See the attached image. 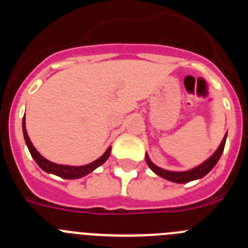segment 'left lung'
I'll return each instance as SVG.
<instances>
[{
  "instance_id": "left-lung-1",
  "label": "left lung",
  "mask_w": 248,
  "mask_h": 248,
  "mask_svg": "<svg viewBox=\"0 0 248 248\" xmlns=\"http://www.w3.org/2000/svg\"><path fill=\"white\" fill-rule=\"evenodd\" d=\"M226 138H227V133L225 134L222 141H221V144L218 145V148L216 149V151H215L214 154H212L209 159L205 160L203 163H201L200 165L195 166V168L190 169V170H185V171H171V170H165V169L163 168H159V166L155 165V164L151 161L148 153H146L145 155L146 164H148L149 168H150L155 174L159 175V176L163 177V179H165V180L171 181V183L186 184V183H190V181L199 180V179H201V177H203L205 175L209 174L212 169L215 168V165L217 164L221 155H222L223 148H225V143H226Z\"/></svg>"
}]
</instances>
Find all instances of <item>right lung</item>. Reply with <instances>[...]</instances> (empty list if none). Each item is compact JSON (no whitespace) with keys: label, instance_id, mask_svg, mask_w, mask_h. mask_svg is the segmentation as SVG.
Here are the masks:
<instances>
[{"label":"right lung","instance_id":"1","mask_svg":"<svg viewBox=\"0 0 248 248\" xmlns=\"http://www.w3.org/2000/svg\"><path fill=\"white\" fill-rule=\"evenodd\" d=\"M22 130H23V137H25L26 145H27L28 150H30L31 155L34 159V161L37 163V165L42 169L43 171L48 172V174H53L57 176L62 177V179H68V180H74V179H80V177L85 176V175L91 174L92 171H94L95 169L99 168L100 165L108 160L109 155H110L111 146H108V149L105 150L104 154L100 157H98L97 160H94L92 163L87 164V165H80V166H72V165H62V164H56L52 163L49 160H47L46 157H43L42 155L39 154L37 149L34 148L32 141H31L30 137L27 134V129H26V119L23 118L22 120Z\"/></svg>","mask_w":248,"mask_h":248}]
</instances>
